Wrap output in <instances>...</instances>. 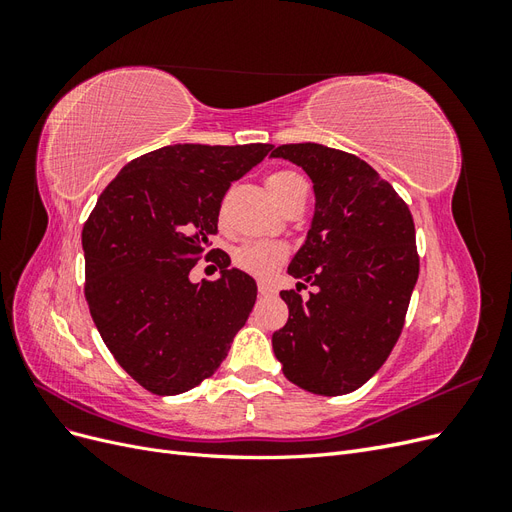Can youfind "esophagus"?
Returning a JSON list of instances; mask_svg holds the SVG:
<instances>
[{
	"label": "esophagus",
	"mask_w": 512,
	"mask_h": 512,
	"mask_svg": "<svg viewBox=\"0 0 512 512\" xmlns=\"http://www.w3.org/2000/svg\"><path fill=\"white\" fill-rule=\"evenodd\" d=\"M258 292L262 294V297H273L275 288L271 284H267V282H258Z\"/></svg>",
	"instance_id": "1"
}]
</instances>
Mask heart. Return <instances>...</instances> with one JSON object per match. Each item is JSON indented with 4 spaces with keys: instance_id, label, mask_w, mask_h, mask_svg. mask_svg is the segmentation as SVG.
<instances>
[{
    "instance_id": "obj_1",
    "label": "heart",
    "mask_w": 512,
    "mask_h": 512,
    "mask_svg": "<svg viewBox=\"0 0 512 512\" xmlns=\"http://www.w3.org/2000/svg\"><path fill=\"white\" fill-rule=\"evenodd\" d=\"M301 185L307 183L299 173H294V170H277V173L267 177V188L271 196L277 200V205H280L290 192L301 188ZM284 260V245L271 241H245L235 252L237 267L256 277H269L271 273L277 271V267H280Z\"/></svg>"
}]
</instances>
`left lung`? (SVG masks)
I'll return each mask as SVG.
<instances>
[{"label": "left lung", "mask_w": 512, "mask_h": 512, "mask_svg": "<svg viewBox=\"0 0 512 512\" xmlns=\"http://www.w3.org/2000/svg\"><path fill=\"white\" fill-rule=\"evenodd\" d=\"M271 158L301 166L316 209L288 273L316 286L303 301L282 290L288 322L273 333L284 376L301 389L335 397L363 386L404 329L418 254L412 213L374 168L318 143L282 145Z\"/></svg>", "instance_id": "1"}]
</instances>
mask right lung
<instances>
[{"instance_id":"obj_1","label":"right lung","mask_w":512,"mask_h":512,"mask_svg":"<svg viewBox=\"0 0 512 512\" xmlns=\"http://www.w3.org/2000/svg\"><path fill=\"white\" fill-rule=\"evenodd\" d=\"M271 145H168L132 160L106 185L83 226L85 299L128 374L156 395H179L213 376L250 316L256 282L209 249L230 183ZM206 254L215 283L189 271Z\"/></svg>"}]
</instances>
